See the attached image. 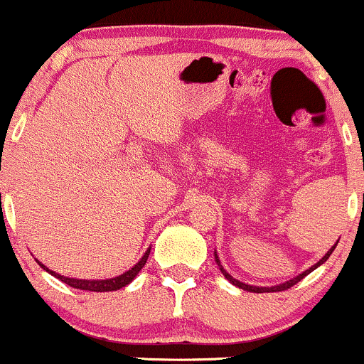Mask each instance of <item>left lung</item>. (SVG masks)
<instances>
[{
  "instance_id": "obj_1",
  "label": "left lung",
  "mask_w": 364,
  "mask_h": 364,
  "mask_svg": "<svg viewBox=\"0 0 364 364\" xmlns=\"http://www.w3.org/2000/svg\"><path fill=\"white\" fill-rule=\"evenodd\" d=\"M336 246H337V244H336ZM336 246H332V249H330V251L326 252V255L323 256V258H321L320 261H318L316 264H313V267L309 268V270H306V272H303V273H299V275L294 277V279H291V280L284 282V284L273 285V287H256V285H247V284H244V282H240V280L234 279V277H232L230 273H227L225 270H223V267H222V264H220V259H218V256H216V252H215V261H216V264H218V267H220V270H222L223 275H225V279H227L228 282H230V284H234L235 287L244 289V291H249V292H258V294H261V292H280V291H287V289H291L292 285H296V284H297V282L303 280L304 277L308 275V273H311V272L314 270V268H318V267H320V264H323L325 261L330 258V255H332L333 249H336Z\"/></svg>"
}]
</instances>
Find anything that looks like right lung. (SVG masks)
<instances>
[{
    "label": "right lung",
    "mask_w": 364,
    "mask_h": 364,
    "mask_svg": "<svg viewBox=\"0 0 364 364\" xmlns=\"http://www.w3.org/2000/svg\"><path fill=\"white\" fill-rule=\"evenodd\" d=\"M149 251H151V247L144 252V256H142L141 261L134 264V267L130 268V270H127L125 273H122V275L115 277V279H106V280L68 279V277H63V275H60V273H56V272L50 270V268H46L43 263H39V261H38V263L44 268V270L50 272L53 277H56V279H60L61 282H63V284L70 285V287H73V289H80V291H91V292H109V291H118V289L125 287V285H129L130 282L136 279L137 273L142 270V267H144L146 261H148Z\"/></svg>",
    "instance_id": "obj_1"
}]
</instances>
